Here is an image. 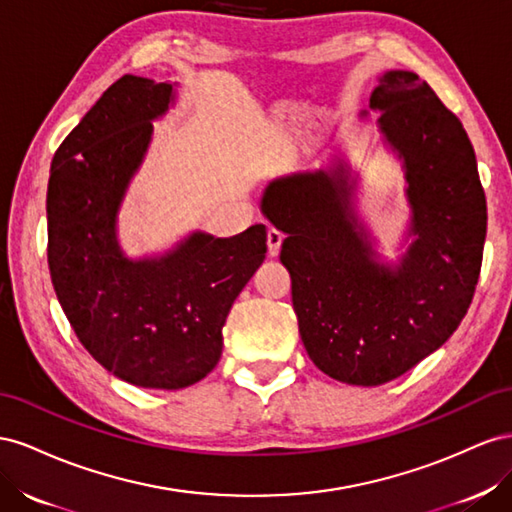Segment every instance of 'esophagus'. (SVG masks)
<instances>
[{"mask_svg": "<svg viewBox=\"0 0 512 512\" xmlns=\"http://www.w3.org/2000/svg\"><path fill=\"white\" fill-rule=\"evenodd\" d=\"M281 242H283V233L279 231V229H274V227H270L268 229V253L274 257V255H279V251H281Z\"/></svg>", "mask_w": 512, "mask_h": 512, "instance_id": "1", "label": "esophagus"}]
</instances>
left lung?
<instances>
[{"mask_svg":"<svg viewBox=\"0 0 512 512\" xmlns=\"http://www.w3.org/2000/svg\"><path fill=\"white\" fill-rule=\"evenodd\" d=\"M369 109L405 180L397 257L382 255L360 214L362 175L347 158L272 180L259 203L287 236L281 264L306 354L352 386L386 384L450 339L470 309L487 236L474 148L429 83L386 70Z\"/></svg>","mask_w":512,"mask_h":512,"instance_id":"obj_1","label":"left lung"}]
</instances>
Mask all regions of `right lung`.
I'll return each mask as SVG.
<instances>
[{
    "mask_svg": "<svg viewBox=\"0 0 512 512\" xmlns=\"http://www.w3.org/2000/svg\"><path fill=\"white\" fill-rule=\"evenodd\" d=\"M178 83L124 75L64 139L47 191L57 300L96 362L139 388L180 390L223 354L233 302L266 259V225L231 238L195 229L163 253L130 257L120 210Z\"/></svg>",
    "mask_w": 512,
    "mask_h": 512,
    "instance_id": "add662e5",
    "label": "right lung"
}]
</instances>
